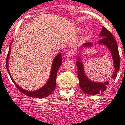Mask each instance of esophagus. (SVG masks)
Wrapping results in <instances>:
<instances>
[{
  "instance_id": "esophagus-1",
  "label": "esophagus",
  "mask_w": 125,
  "mask_h": 125,
  "mask_svg": "<svg viewBox=\"0 0 125 125\" xmlns=\"http://www.w3.org/2000/svg\"><path fill=\"white\" fill-rule=\"evenodd\" d=\"M73 54H74V52L72 50H68L66 52V56L67 57H70L73 56Z\"/></svg>"
}]
</instances>
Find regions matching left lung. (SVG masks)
<instances>
[{
  "label": "left lung",
  "instance_id": "1",
  "mask_svg": "<svg viewBox=\"0 0 125 125\" xmlns=\"http://www.w3.org/2000/svg\"><path fill=\"white\" fill-rule=\"evenodd\" d=\"M100 36L102 39L98 42L101 44H105L108 47L112 54L114 60L115 72L112 75V78H115L117 76V73L120 68V56L119 53L118 47L117 42L115 38L108 29L105 27H102V31L100 33ZM91 42H86L83 46H92ZM78 61L76 62L78 68V76L80 81V87L81 89L85 93L88 95L99 94L101 92L105 91L106 89L107 85L109 84V82H105L104 83H97L92 82L87 78L84 74V68L83 63L78 58Z\"/></svg>",
  "mask_w": 125,
  "mask_h": 125
}]
</instances>
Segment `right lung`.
Here are the masks:
<instances>
[{"mask_svg":"<svg viewBox=\"0 0 125 125\" xmlns=\"http://www.w3.org/2000/svg\"><path fill=\"white\" fill-rule=\"evenodd\" d=\"M11 44H10V47H9V50L8 54L7 55V58L6 61V68L8 71L9 74L10 76H11V75L10 74V72L9 71L8 69V60H9V57L10 55V49H11ZM61 63H62V58H61V54H58L56 57L54 58L53 63H52V67H51V70L50 73V75L49 80H48V82L42 88L38 89V90L34 91H27L24 90L23 88H21V87L17 85L16 84L15 82L13 80V79L11 78L13 82L14 83V84L16 87L18 88V89L20 91V92H21L22 93L24 94L27 96H30V97H33V98H45L47 97V96H49L54 91V90L55 88V86H56V78H57V73L58 71V68H60V67L61 65Z\"/></svg>","mask_w":125,"mask_h":125,"instance_id":"obj_1","label":"right lung"}]
</instances>
